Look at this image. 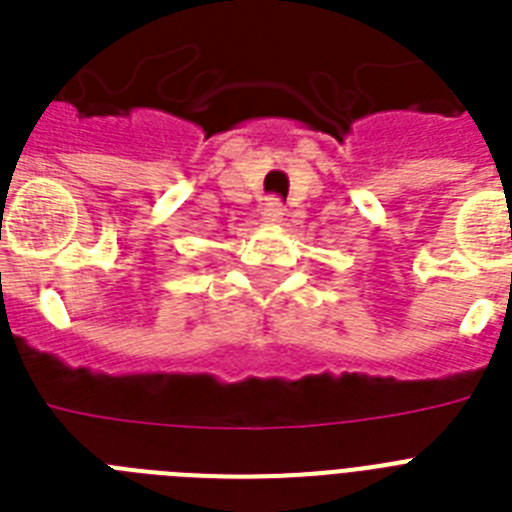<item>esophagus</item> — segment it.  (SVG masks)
Returning a JSON list of instances; mask_svg holds the SVG:
<instances>
[{
  "instance_id": "1",
  "label": "esophagus",
  "mask_w": 512,
  "mask_h": 512,
  "mask_svg": "<svg viewBox=\"0 0 512 512\" xmlns=\"http://www.w3.org/2000/svg\"><path fill=\"white\" fill-rule=\"evenodd\" d=\"M281 215H284V204H281L276 196H268L263 204V220H268V223H276V220H281Z\"/></svg>"
}]
</instances>
